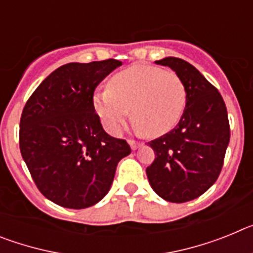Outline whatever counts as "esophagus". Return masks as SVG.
I'll list each match as a JSON object with an SVG mask.
<instances>
[{
  "label": "esophagus",
  "mask_w": 253,
  "mask_h": 253,
  "mask_svg": "<svg viewBox=\"0 0 253 253\" xmlns=\"http://www.w3.org/2000/svg\"><path fill=\"white\" fill-rule=\"evenodd\" d=\"M128 143H129V146H130V148L133 149V151H134V149H137L138 147L140 146L139 142H135V140H133V139H129Z\"/></svg>",
  "instance_id": "esophagus-1"
}]
</instances>
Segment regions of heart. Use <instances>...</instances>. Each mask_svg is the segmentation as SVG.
<instances>
[{"label": "heart", "instance_id": "heart-1", "mask_svg": "<svg viewBox=\"0 0 253 253\" xmlns=\"http://www.w3.org/2000/svg\"><path fill=\"white\" fill-rule=\"evenodd\" d=\"M187 90L175 72L137 64L115 73L107 88L93 96L105 129L118 135L130 115L147 137H161L175 128L184 114Z\"/></svg>", "mask_w": 253, "mask_h": 253}]
</instances>
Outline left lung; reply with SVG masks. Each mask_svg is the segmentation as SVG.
<instances>
[{"label": "left lung", "instance_id": "left-lung-1", "mask_svg": "<svg viewBox=\"0 0 253 253\" xmlns=\"http://www.w3.org/2000/svg\"><path fill=\"white\" fill-rule=\"evenodd\" d=\"M175 71L184 81L187 101L176 128L149 142L156 158L147 177L157 195L171 203L199 198L218 178L224 162L231 129L222 95L186 60H156Z\"/></svg>", "mask_w": 253, "mask_h": 253}]
</instances>
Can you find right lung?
<instances>
[{
	"label": "right lung",
	"mask_w": 253,
	"mask_h": 253,
	"mask_svg": "<svg viewBox=\"0 0 253 253\" xmlns=\"http://www.w3.org/2000/svg\"><path fill=\"white\" fill-rule=\"evenodd\" d=\"M122 62L68 63L51 72L20 119L21 156L39 191L63 208L84 209L110 190L116 166L131 152L102 128L93 92Z\"/></svg>",
	"instance_id": "right-lung-1"
}]
</instances>
